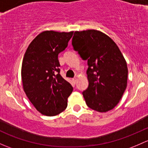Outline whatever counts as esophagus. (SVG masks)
<instances>
[{"instance_id":"1","label":"esophagus","mask_w":148,"mask_h":148,"mask_svg":"<svg viewBox=\"0 0 148 148\" xmlns=\"http://www.w3.org/2000/svg\"><path fill=\"white\" fill-rule=\"evenodd\" d=\"M73 81L74 83H75L76 81H77V78H76V77H74V78L73 79Z\"/></svg>"}]
</instances>
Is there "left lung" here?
Instances as JSON below:
<instances>
[{
	"mask_svg": "<svg viewBox=\"0 0 148 148\" xmlns=\"http://www.w3.org/2000/svg\"><path fill=\"white\" fill-rule=\"evenodd\" d=\"M72 45L88 60L89 85L83 92L87 106L100 112L112 110L127 83V63L118 46L109 36L94 29L75 32Z\"/></svg>",
	"mask_w": 148,
	"mask_h": 148,
	"instance_id": "left-lung-1",
	"label": "left lung"
}]
</instances>
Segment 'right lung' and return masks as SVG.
<instances>
[{
  "label": "right lung",
  "instance_id": "add662e5",
  "mask_svg": "<svg viewBox=\"0 0 148 148\" xmlns=\"http://www.w3.org/2000/svg\"><path fill=\"white\" fill-rule=\"evenodd\" d=\"M73 31L45 30L28 45L21 68L25 93L36 109L55 116L66 109L72 85L60 75L58 56L68 46Z\"/></svg>",
  "mask_w": 148,
  "mask_h": 148
}]
</instances>
